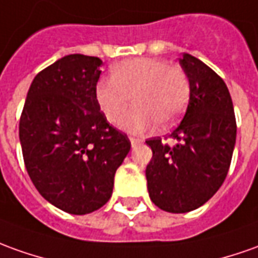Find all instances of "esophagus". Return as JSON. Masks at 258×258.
I'll return each mask as SVG.
<instances>
[{"instance_id": "esophagus-1", "label": "esophagus", "mask_w": 258, "mask_h": 258, "mask_svg": "<svg viewBox=\"0 0 258 258\" xmlns=\"http://www.w3.org/2000/svg\"><path fill=\"white\" fill-rule=\"evenodd\" d=\"M140 142H142V139H138V138H131V143H132V146L138 145V143H140Z\"/></svg>"}]
</instances>
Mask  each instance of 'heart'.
<instances>
[{
	"mask_svg": "<svg viewBox=\"0 0 258 258\" xmlns=\"http://www.w3.org/2000/svg\"><path fill=\"white\" fill-rule=\"evenodd\" d=\"M189 98L186 74L164 60L136 57L112 69V80H101L95 99L108 122H115L131 104L119 126L131 133H143L156 126L174 125L184 113Z\"/></svg>",
	"mask_w": 258,
	"mask_h": 258,
	"instance_id": "heart-1",
	"label": "heart"
}]
</instances>
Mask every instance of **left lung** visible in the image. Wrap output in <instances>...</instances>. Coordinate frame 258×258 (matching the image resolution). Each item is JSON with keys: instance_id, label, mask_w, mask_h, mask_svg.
I'll return each mask as SVG.
<instances>
[{"instance_id": "left-lung-1", "label": "left lung", "mask_w": 258, "mask_h": 258, "mask_svg": "<svg viewBox=\"0 0 258 258\" xmlns=\"http://www.w3.org/2000/svg\"><path fill=\"white\" fill-rule=\"evenodd\" d=\"M180 66L189 81V101L170 135L177 143L146 140L153 152L146 167L150 200L171 214L194 211L214 197L226 178L236 143L233 102L225 81L188 53Z\"/></svg>"}]
</instances>
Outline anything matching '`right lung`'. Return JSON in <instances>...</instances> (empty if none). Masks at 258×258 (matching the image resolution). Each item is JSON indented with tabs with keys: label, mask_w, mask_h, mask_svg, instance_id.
I'll return each mask as SVG.
<instances>
[{
	"label": "right lung",
	"mask_w": 258,
	"mask_h": 258,
	"mask_svg": "<svg viewBox=\"0 0 258 258\" xmlns=\"http://www.w3.org/2000/svg\"><path fill=\"white\" fill-rule=\"evenodd\" d=\"M101 58L69 54L32 81L19 120L26 171L39 194L73 215L109 201L113 178L131 150L95 99Z\"/></svg>",
	"instance_id": "obj_1"
}]
</instances>
